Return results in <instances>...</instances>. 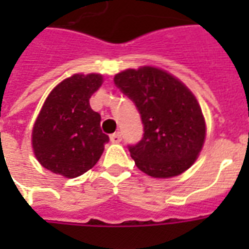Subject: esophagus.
Instances as JSON below:
<instances>
[{
    "mask_svg": "<svg viewBox=\"0 0 249 249\" xmlns=\"http://www.w3.org/2000/svg\"><path fill=\"white\" fill-rule=\"evenodd\" d=\"M121 140H123V137H121V133H120V132H116L113 135H110V141L114 142V144H117V142H120Z\"/></svg>",
    "mask_w": 249,
    "mask_h": 249,
    "instance_id": "34e87169",
    "label": "esophagus"
}]
</instances>
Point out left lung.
<instances>
[{"label":"left lung","instance_id":"1","mask_svg":"<svg viewBox=\"0 0 249 249\" xmlns=\"http://www.w3.org/2000/svg\"><path fill=\"white\" fill-rule=\"evenodd\" d=\"M114 84L135 103L144 125L128 145L137 168L152 178L178 176L196 161L205 139V121L192 92L176 77L153 66L126 69Z\"/></svg>","mask_w":249,"mask_h":249}]
</instances>
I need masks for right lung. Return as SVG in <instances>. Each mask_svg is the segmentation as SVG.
Listing matches in <instances>:
<instances>
[{
    "mask_svg": "<svg viewBox=\"0 0 249 249\" xmlns=\"http://www.w3.org/2000/svg\"><path fill=\"white\" fill-rule=\"evenodd\" d=\"M101 84V74H73L49 93L32 132L42 167L73 178L96 165L109 141L100 126L101 116L89 104Z\"/></svg>",
    "mask_w": 249,
    "mask_h": 249,
    "instance_id": "obj_1",
    "label": "right lung"
}]
</instances>
